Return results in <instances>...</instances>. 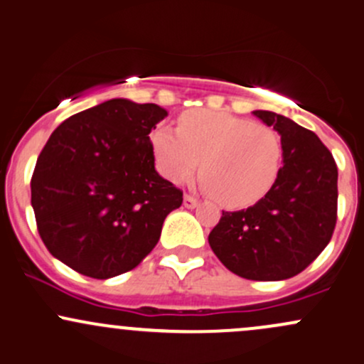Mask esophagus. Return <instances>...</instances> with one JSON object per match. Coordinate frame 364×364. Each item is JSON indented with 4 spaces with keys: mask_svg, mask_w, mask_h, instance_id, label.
Wrapping results in <instances>:
<instances>
[{
    "mask_svg": "<svg viewBox=\"0 0 364 364\" xmlns=\"http://www.w3.org/2000/svg\"><path fill=\"white\" fill-rule=\"evenodd\" d=\"M198 204H199V201L194 198V196H191V194L183 196V206L186 208H191V210H193V208L198 206Z\"/></svg>",
    "mask_w": 364,
    "mask_h": 364,
    "instance_id": "34e87169",
    "label": "esophagus"
}]
</instances>
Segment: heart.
Wrapping results in <instances>:
<instances>
[{
	"instance_id": "heart-1",
	"label": "heart",
	"mask_w": 364,
	"mask_h": 364,
	"mask_svg": "<svg viewBox=\"0 0 364 364\" xmlns=\"http://www.w3.org/2000/svg\"><path fill=\"white\" fill-rule=\"evenodd\" d=\"M151 149L160 173L173 183L189 181L203 160V187L227 208L259 201L275 183L282 158L272 129L213 109L183 113L177 130L154 129Z\"/></svg>"
}]
</instances>
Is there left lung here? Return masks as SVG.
Listing matches in <instances>:
<instances>
[{
	"label": "left lung",
	"mask_w": 364,
	"mask_h": 364,
	"mask_svg": "<svg viewBox=\"0 0 364 364\" xmlns=\"http://www.w3.org/2000/svg\"><path fill=\"white\" fill-rule=\"evenodd\" d=\"M280 134L284 165L255 206L223 211L208 242L216 258L247 280H285L318 258L337 222V165L311 130L256 109Z\"/></svg>",
	"instance_id": "1"
}]
</instances>
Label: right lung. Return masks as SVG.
I'll return each mask as SVG.
<instances>
[{"label": "right lung", "instance_id": "obj_1", "mask_svg": "<svg viewBox=\"0 0 364 364\" xmlns=\"http://www.w3.org/2000/svg\"><path fill=\"white\" fill-rule=\"evenodd\" d=\"M161 106L109 100L67 118L41 151L31 203L48 251L91 279L136 268L153 251L182 191L154 170Z\"/></svg>", "mask_w": 364, "mask_h": 364}]
</instances>
